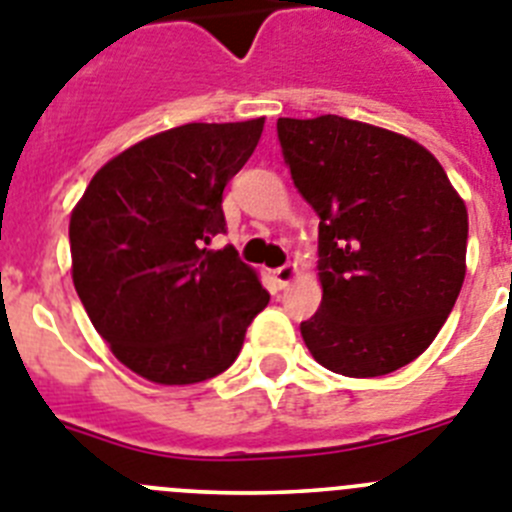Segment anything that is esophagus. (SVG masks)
<instances>
[{"label":"esophagus","mask_w":512,"mask_h":512,"mask_svg":"<svg viewBox=\"0 0 512 512\" xmlns=\"http://www.w3.org/2000/svg\"><path fill=\"white\" fill-rule=\"evenodd\" d=\"M273 278H275V283H278V286L286 288L288 283H291L293 278H296V265L286 262V265H281V268H278V270H273Z\"/></svg>","instance_id":"1"}]
</instances>
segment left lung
I'll list each match as a JSON object with an SVG mask.
<instances>
[{"instance_id": "obj_1", "label": "left lung", "mask_w": 512, "mask_h": 512, "mask_svg": "<svg viewBox=\"0 0 512 512\" xmlns=\"http://www.w3.org/2000/svg\"><path fill=\"white\" fill-rule=\"evenodd\" d=\"M293 185L319 216L322 304L301 322L330 371L368 379L435 340L466 275V206L441 162L386 128L278 118Z\"/></svg>"}]
</instances>
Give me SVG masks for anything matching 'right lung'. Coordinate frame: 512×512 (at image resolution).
Wrapping results in <instances>:
<instances>
[{"mask_svg":"<svg viewBox=\"0 0 512 512\" xmlns=\"http://www.w3.org/2000/svg\"><path fill=\"white\" fill-rule=\"evenodd\" d=\"M265 118L188 123L110 159L69 221L71 278L113 355L154 384H198L237 361L270 301L226 234L224 188Z\"/></svg>","mask_w":512,"mask_h":512,"instance_id":"obj_1","label":"right lung"}]
</instances>
